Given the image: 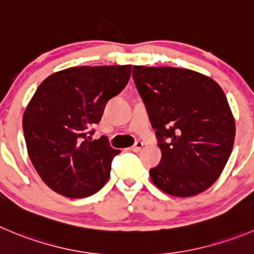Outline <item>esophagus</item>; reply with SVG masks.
<instances>
[{"instance_id": "esophagus-1", "label": "esophagus", "mask_w": 254, "mask_h": 254, "mask_svg": "<svg viewBox=\"0 0 254 254\" xmlns=\"http://www.w3.org/2000/svg\"><path fill=\"white\" fill-rule=\"evenodd\" d=\"M143 146H144V144L141 143V141H136V143L131 146V150L132 151H140L141 149H143Z\"/></svg>"}]
</instances>
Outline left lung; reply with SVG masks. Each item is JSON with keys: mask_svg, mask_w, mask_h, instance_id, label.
Here are the masks:
<instances>
[{"mask_svg": "<svg viewBox=\"0 0 254 254\" xmlns=\"http://www.w3.org/2000/svg\"><path fill=\"white\" fill-rule=\"evenodd\" d=\"M132 79L162 150L150 169L153 183L174 196L204 191L223 172L236 136L222 87L203 73L170 66H134Z\"/></svg>", "mask_w": 254, "mask_h": 254, "instance_id": "8db88e82", "label": "left lung"}]
</instances>
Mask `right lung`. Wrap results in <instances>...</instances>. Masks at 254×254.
I'll use <instances>...</instances> for the list:
<instances>
[{"mask_svg": "<svg viewBox=\"0 0 254 254\" xmlns=\"http://www.w3.org/2000/svg\"><path fill=\"white\" fill-rule=\"evenodd\" d=\"M131 66H76L52 73L37 87L23 114L22 127L32 165L44 183L68 198L100 190L120 150L106 136L89 134L106 103L130 79Z\"/></svg>", "mask_w": 254, "mask_h": 254, "instance_id": "right-lung-1", "label": "right lung"}]
</instances>
